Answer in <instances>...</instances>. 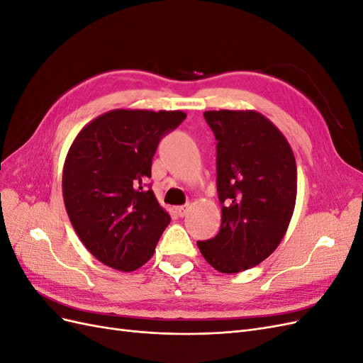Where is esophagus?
Wrapping results in <instances>:
<instances>
[{"label": "esophagus", "mask_w": 363, "mask_h": 363, "mask_svg": "<svg viewBox=\"0 0 363 363\" xmlns=\"http://www.w3.org/2000/svg\"><path fill=\"white\" fill-rule=\"evenodd\" d=\"M189 208H191V204H183V206L177 207V212H179L180 216H184V215H188Z\"/></svg>", "instance_id": "obj_1"}]
</instances>
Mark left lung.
<instances>
[{
  "mask_svg": "<svg viewBox=\"0 0 363 363\" xmlns=\"http://www.w3.org/2000/svg\"><path fill=\"white\" fill-rule=\"evenodd\" d=\"M218 140L221 228L199 245L208 265L235 274L259 265L286 235L296 200V163L288 139L256 111L204 112Z\"/></svg>",
  "mask_w": 363,
  "mask_h": 363,
  "instance_id": "obj_1",
  "label": "left lung"
}]
</instances>
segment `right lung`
Segmentation results:
<instances>
[{"label":"right lung","mask_w":363,"mask_h":363,"mask_svg":"<svg viewBox=\"0 0 363 363\" xmlns=\"http://www.w3.org/2000/svg\"><path fill=\"white\" fill-rule=\"evenodd\" d=\"M182 111L115 108L84 125L63 164L69 221L91 255L118 271L147 263L171 221L145 189L160 139L179 127Z\"/></svg>","instance_id":"add662e5"}]
</instances>
